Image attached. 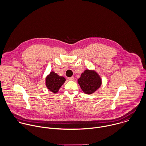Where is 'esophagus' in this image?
<instances>
[{"mask_svg":"<svg viewBox=\"0 0 146 146\" xmlns=\"http://www.w3.org/2000/svg\"><path fill=\"white\" fill-rule=\"evenodd\" d=\"M68 80H74V77H73V76H72V77H70V78H68V79H67Z\"/></svg>","mask_w":146,"mask_h":146,"instance_id":"esophagus-1","label":"esophagus"}]
</instances>
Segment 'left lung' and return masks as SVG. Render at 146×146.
<instances>
[{
  "mask_svg": "<svg viewBox=\"0 0 146 146\" xmlns=\"http://www.w3.org/2000/svg\"><path fill=\"white\" fill-rule=\"evenodd\" d=\"M82 90L87 95L95 93L101 87L102 79L94 70H86L78 80Z\"/></svg>",
  "mask_w": 146,
  "mask_h": 146,
  "instance_id": "left-lung-1",
  "label": "left lung"
}]
</instances>
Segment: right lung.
<instances>
[{
  "label": "right lung",
  "mask_w": 146,
  "mask_h": 146,
  "mask_svg": "<svg viewBox=\"0 0 146 146\" xmlns=\"http://www.w3.org/2000/svg\"><path fill=\"white\" fill-rule=\"evenodd\" d=\"M65 81L66 79L63 76H59L54 71H51L46 77L45 84L50 91L56 94L59 91Z\"/></svg>",
  "instance_id": "right-lung-1"
}]
</instances>
